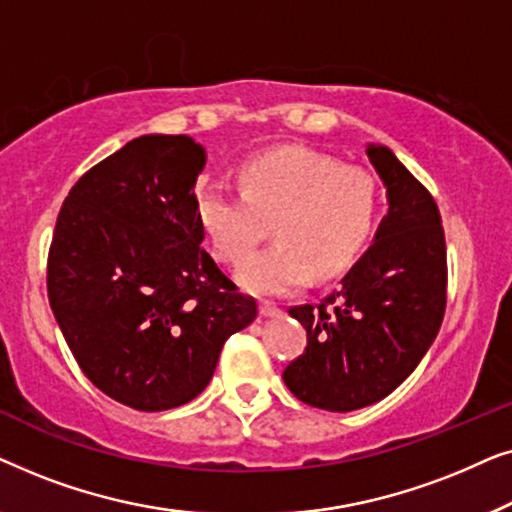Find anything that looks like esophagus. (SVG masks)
<instances>
[{"label": "esophagus", "mask_w": 512, "mask_h": 512, "mask_svg": "<svg viewBox=\"0 0 512 512\" xmlns=\"http://www.w3.org/2000/svg\"><path fill=\"white\" fill-rule=\"evenodd\" d=\"M258 312H261V317H279L282 310L275 303H268V300H263L261 305H258Z\"/></svg>", "instance_id": "obj_1"}]
</instances>
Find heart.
I'll list each match as a JSON object with an SVG mask.
<instances>
[{"instance_id": "heart-1", "label": "heart", "mask_w": 512, "mask_h": 512, "mask_svg": "<svg viewBox=\"0 0 512 512\" xmlns=\"http://www.w3.org/2000/svg\"><path fill=\"white\" fill-rule=\"evenodd\" d=\"M240 181L242 191L226 181L200 186L195 209L216 256L233 265L256 249L272 221L279 240L242 265L244 289L282 296L305 286L314 272L338 275L373 235L380 191L363 167L282 149L249 160Z\"/></svg>"}]
</instances>
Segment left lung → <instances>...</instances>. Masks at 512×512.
I'll return each mask as SVG.
<instances>
[{
    "label": "left lung",
    "mask_w": 512,
    "mask_h": 512,
    "mask_svg": "<svg viewBox=\"0 0 512 512\" xmlns=\"http://www.w3.org/2000/svg\"><path fill=\"white\" fill-rule=\"evenodd\" d=\"M389 212L340 289L289 314L307 331L305 352L284 370L291 394L312 408L352 412L389 396L429 352L447 303V254L431 193L394 151L368 144Z\"/></svg>",
    "instance_id": "8db88e82"
}]
</instances>
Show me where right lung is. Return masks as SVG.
I'll return each instance as SVG.
<instances>
[{
	"label": "right lung",
	"instance_id": "right-lung-1",
	"mask_svg": "<svg viewBox=\"0 0 512 512\" xmlns=\"http://www.w3.org/2000/svg\"><path fill=\"white\" fill-rule=\"evenodd\" d=\"M207 153L142 135L76 181L48 251V300L83 375L142 412L179 408L212 380L256 300L202 249L195 181Z\"/></svg>",
	"mask_w": 512,
	"mask_h": 512
}]
</instances>
